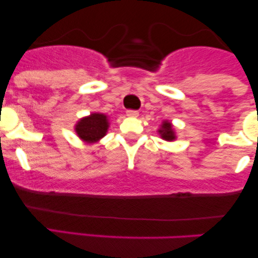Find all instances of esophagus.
Returning a JSON list of instances; mask_svg holds the SVG:
<instances>
[{
  "instance_id": "obj_1",
  "label": "esophagus",
  "mask_w": 258,
  "mask_h": 258,
  "mask_svg": "<svg viewBox=\"0 0 258 258\" xmlns=\"http://www.w3.org/2000/svg\"><path fill=\"white\" fill-rule=\"evenodd\" d=\"M126 115L128 117H137L139 115V112L137 110H127L126 111Z\"/></svg>"
}]
</instances>
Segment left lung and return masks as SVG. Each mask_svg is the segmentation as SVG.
<instances>
[{
    "mask_svg": "<svg viewBox=\"0 0 258 258\" xmlns=\"http://www.w3.org/2000/svg\"><path fill=\"white\" fill-rule=\"evenodd\" d=\"M158 133L160 135V137L164 139V141H167V142H173L176 141L177 138L176 130H174V127L172 123H171V121L168 120L162 121L161 125H160V128L158 130Z\"/></svg>",
    "mask_w": 258,
    "mask_h": 258,
    "instance_id": "1",
    "label": "left lung"
}]
</instances>
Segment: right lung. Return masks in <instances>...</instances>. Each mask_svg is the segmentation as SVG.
Wrapping results in <instances>:
<instances>
[{
	"label": "right lung",
	"mask_w": 258,
	"mask_h": 258,
	"mask_svg": "<svg viewBox=\"0 0 258 258\" xmlns=\"http://www.w3.org/2000/svg\"><path fill=\"white\" fill-rule=\"evenodd\" d=\"M109 117L102 112H92L88 116L81 117L75 125V132L82 142L94 144L99 142L108 132Z\"/></svg>",
	"instance_id": "obj_1"
}]
</instances>
